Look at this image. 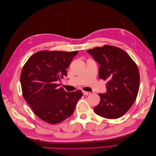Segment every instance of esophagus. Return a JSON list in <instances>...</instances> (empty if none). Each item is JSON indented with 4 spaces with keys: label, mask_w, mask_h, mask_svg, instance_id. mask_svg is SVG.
I'll list each match as a JSON object with an SVG mask.
<instances>
[{
    "label": "esophagus",
    "mask_w": 156,
    "mask_h": 156,
    "mask_svg": "<svg viewBox=\"0 0 156 156\" xmlns=\"http://www.w3.org/2000/svg\"><path fill=\"white\" fill-rule=\"evenodd\" d=\"M83 94L84 95H89L91 94V93H90V92H87V91H84V90H83Z\"/></svg>",
    "instance_id": "34e87169"
}]
</instances>
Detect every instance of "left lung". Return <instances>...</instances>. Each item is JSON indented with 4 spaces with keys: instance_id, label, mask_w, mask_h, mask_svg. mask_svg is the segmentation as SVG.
Returning <instances> with one entry per match:
<instances>
[{
    "instance_id": "1",
    "label": "left lung",
    "mask_w": 156,
    "mask_h": 156,
    "mask_svg": "<svg viewBox=\"0 0 156 156\" xmlns=\"http://www.w3.org/2000/svg\"><path fill=\"white\" fill-rule=\"evenodd\" d=\"M87 52L100 64L99 78L107 80V93H100L95 113L109 119L123 116L135 102L140 88V72L135 62L121 48L105 44Z\"/></svg>"
}]
</instances>
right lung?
<instances>
[{"label":"right lung","mask_w":156,"mask_h":156,"mask_svg":"<svg viewBox=\"0 0 156 156\" xmlns=\"http://www.w3.org/2000/svg\"><path fill=\"white\" fill-rule=\"evenodd\" d=\"M77 53L43 50L32 55L23 67V97L34 114L48 123H61L70 116L83 95L81 90L67 92L56 83L67 76L66 69Z\"/></svg>","instance_id":"1"}]
</instances>
